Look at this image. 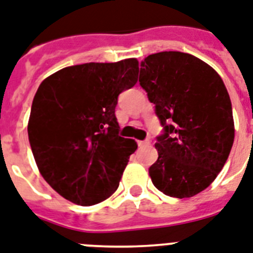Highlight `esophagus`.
<instances>
[{
	"label": "esophagus",
	"instance_id": "34e87169",
	"mask_svg": "<svg viewBox=\"0 0 253 253\" xmlns=\"http://www.w3.org/2000/svg\"><path fill=\"white\" fill-rule=\"evenodd\" d=\"M137 144H139V146H148L150 141L149 140H140V141H137Z\"/></svg>",
	"mask_w": 253,
	"mask_h": 253
}]
</instances>
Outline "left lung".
<instances>
[{
  "mask_svg": "<svg viewBox=\"0 0 253 253\" xmlns=\"http://www.w3.org/2000/svg\"><path fill=\"white\" fill-rule=\"evenodd\" d=\"M140 65V86L163 127L153 184L169 197H193L216 179L233 146L228 90L213 68L185 52H157Z\"/></svg>",
  "mask_w": 253,
  "mask_h": 253,
  "instance_id": "1",
  "label": "left lung"
}]
</instances>
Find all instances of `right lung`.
<instances>
[{
	"mask_svg": "<svg viewBox=\"0 0 253 253\" xmlns=\"http://www.w3.org/2000/svg\"><path fill=\"white\" fill-rule=\"evenodd\" d=\"M139 61L63 68L40 84L28 137L38 169L61 197L80 206L103 202L120 185L137 148L120 136L118 96L135 86Z\"/></svg>",
	"mask_w": 253,
	"mask_h": 253,
	"instance_id": "1",
	"label": "right lung"
}]
</instances>
